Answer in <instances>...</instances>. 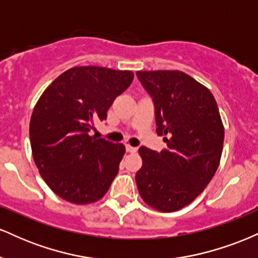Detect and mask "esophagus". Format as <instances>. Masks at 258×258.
<instances>
[{
	"label": "esophagus",
	"mask_w": 258,
	"mask_h": 258,
	"mask_svg": "<svg viewBox=\"0 0 258 258\" xmlns=\"http://www.w3.org/2000/svg\"><path fill=\"white\" fill-rule=\"evenodd\" d=\"M126 150H127V152H128V153H136V152H137V148L130 146V144H127V146H126Z\"/></svg>",
	"instance_id": "34e87169"
}]
</instances>
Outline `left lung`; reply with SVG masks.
Segmentation results:
<instances>
[{
    "label": "left lung",
    "mask_w": 258,
    "mask_h": 258,
    "mask_svg": "<svg viewBox=\"0 0 258 258\" xmlns=\"http://www.w3.org/2000/svg\"><path fill=\"white\" fill-rule=\"evenodd\" d=\"M155 105L156 133L167 149L139 148L136 183L144 203L160 212L178 211L203 193L215 176L224 127L215 97L179 70L137 72Z\"/></svg>",
    "instance_id": "8db88e82"
}]
</instances>
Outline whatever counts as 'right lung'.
Here are the masks:
<instances>
[{
    "label": "right lung",
    "instance_id": "obj_1",
    "mask_svg": "<svg viewBox=\"0 0 258 258\" xmlns=\"http://www.w3.org/2000/svg\"><path fill=\"white\" fill-rule=\"evenodd\" d=\"M133 80L130 70L75 67L38 98L30 119L34 161L47 185L78 205L104 197L119 172L125 146L88 132Z\"/></svg>",
    "mask_w": 258,
    "mask_h": 258
}]
</instances>
